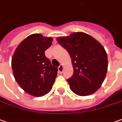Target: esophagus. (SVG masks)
Returning a JSON list of instances; mask_svg holds the SVG:
<instances>
[{"instance_id":"esophagus-1","label":"esophagus","mask_w":122,"mask_h":122,"mask_svg":"<svg viewBox=\"0 0 122 122\" xmlns=\"http://www.w3.org/2000/svg\"><path fill=\"white\" fill-rule=\"evenodd\" d=\"M58 71L60 73H63V66L62 65H61L58 67Z\"/></svg>"}]
</instances>
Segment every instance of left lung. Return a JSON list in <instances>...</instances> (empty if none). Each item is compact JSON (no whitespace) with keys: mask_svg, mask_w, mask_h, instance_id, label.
<instances>
[{"mask_svg":"<svg viewBox=\"0 0 122 122\" xmlns=\"http://www.w3.org/2000/svg\"><path fill=\"white\" fill-rule=\"evenodd\" d=\"M57 41L71 57L73 75L67 79L71 90L79 96L94 93L101 86L108 70L104 47L84 32H74Z\"/></svg>","mask_w":122,"mask_h":122,"instance_id":"1","label":"left lung"}]
</instances>
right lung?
<instances>
[{
	"instance_id": "1",
	"label": "right lung",
	"mask_w": 122,
	"mask_h": 122,
	"mask_svg": "<svg viewBox=\"0 0 122 122\" xmlns=\"http://www.w3.org/2000/svg\"><path fill=\"white\" fill-rule=\"evenodd\" d=\"M53 38L40 34L29 36L20 43L12 58L14 78L25 92L42 97L52 88L58 69L45 55Z\"/></svg>"
}]
</instances>
